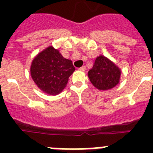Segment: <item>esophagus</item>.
<instances>
[{
	"mask_svg": "<svg viewBox=\"0 0 153 153\" xmlns=\"http://www.w3.org/2000/svg\"><path fill=\"white\" fill-rule=\"evenodd\" d=\"M79 70H80V71H84L86 70V67H85V66H82V67H81L80 68H79Z\"/></svg>",
	"mask_w": 153,
	"mask_h": 153,
	"instance_id": "esophagus-1",
	"label": "esophagus"
}]
</instances>
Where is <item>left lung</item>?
I'll use <instances>...</instances> for the list:
<instances>
[{
	"mask_svg": "<svg viewBox=\"0 0 153 153\" xmlns=\"http://www.w3.org/2000/svg\"><path fill=\"white\" fill-rule=\"evenodd\" d=\"M121 71L114 62L105 56H98L95 59L92 69L88 72L90 81L96 88L107 91L119 82Z\"/></svg>",
	"mask_w": 153,
	"mask_h": 153,
	"instance_id": "obj_1",
	"label": "left lung"
}]
</instances>
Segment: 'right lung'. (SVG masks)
<instances>
[{"label":"right lung","instance_id":"obj_1","mask_svg":"<svg viewBox=\"0 0 153 153\" xmlns=\"http://www.w3.org/2000/svg\"><path fill=\"white\" fill-rule=\"evenodd\" d=\"M74 71L71 61L62 57L52 47L39 53L31 66L33 81L39 89L51 95H56L64 89Z\"/></svg>","mask_w":153,"mask_h":153}]
</instances>
